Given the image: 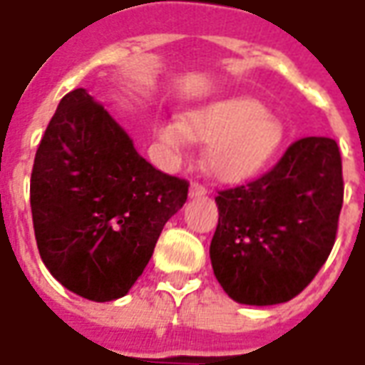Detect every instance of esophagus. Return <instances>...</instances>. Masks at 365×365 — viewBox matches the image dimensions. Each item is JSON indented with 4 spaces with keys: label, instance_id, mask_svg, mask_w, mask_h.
Segmentation results:
<instances>
[{
    "label": "esophagus",
    "instance_id": "1",
    "mask_svg": "<svg viewBox=\"0 0 365 365\" xmlns=\"http://www.w3.org/2000/svg\"><path fill=\"white\" fill-rule=\"evenodd\" d=\"M207 193V185L199 182H193L190 187V197H201V195H205Z\"/></svg>",
    "mask_w": 365,
    "mask_h": 365
}]
</instances>
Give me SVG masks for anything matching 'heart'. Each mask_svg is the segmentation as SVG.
Wrapping results in <instances>:
<instances>
[{"instance_id":"1","label":"heart","mask_w":365,"mask_h":365,"mask_svg":"<svg viewBox=\"0 0 365 365\" xmlns=\"http://www.w3.org/2000/svg\"><path fill=\"white\" fill-rule=\"evenodd\" d=\"M158 136L175 158L191 140L209 144L207 168L225 182H240L268 164L282 144V120L250 97H227L187 113L182 123H166Z\"/></svg>"}]
</instances>
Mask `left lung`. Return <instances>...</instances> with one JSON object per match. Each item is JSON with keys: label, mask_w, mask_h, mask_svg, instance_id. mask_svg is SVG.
Instances as JSON below:
<instances>
[{"label": "left lung", "mask_w": 365, "mask_h": 365, "mask_svg": "<svg viewBox=\"0 0 365 365\" xmlns=\"http://www.w3.org/2000/svg\"><path fill=\"white\" fill-rule=\"evenodd\" d=\"M211 240L217 282L245 305H277L305 289L334 246L344 201L336 140L305 136L258 180L221 190Z\"/></svg>", "instance_id": "obj_1"}]
</instances>
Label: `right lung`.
<instances>
[{"mask_svg": "<svg viewBox=\"0 0 365 365\" xmlns=\"http://www.w3.org/2000/svg\"><path fill=\"white\" fill-rule=\"evenodd\" d=\"M187 190V180L148 164L88 91H70L44 130L31 174L44 266L83 299L127 295Z\"/></svg>", "mask_w": 365, "mask_h": 365, "instance_id": "1", "label": "right lung"}]
</instances>
